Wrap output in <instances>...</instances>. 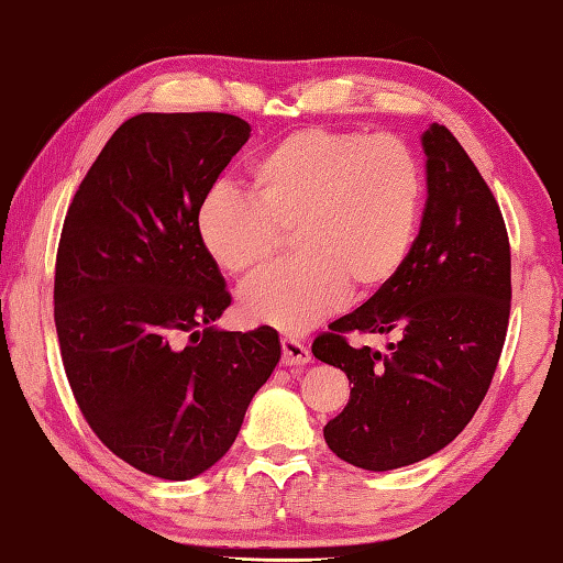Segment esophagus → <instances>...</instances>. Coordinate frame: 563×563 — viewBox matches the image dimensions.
<instances>
[{
    "label": "esophagus",
    "mask_w": 563,
    "mask_h": 563,
    "mask_svg": "<svg viewBox=\"0 0 563 563\" xmlns=\"http://www.w3.org/2000/svg\"><path fill=\"white\" fill-rule=\"evenodd\" d=\"M311 362V350L294 338L282 340V364L286 366H303Z\"/></svg>",
    "instance_id": "esophagus-1"
}]
</instances>
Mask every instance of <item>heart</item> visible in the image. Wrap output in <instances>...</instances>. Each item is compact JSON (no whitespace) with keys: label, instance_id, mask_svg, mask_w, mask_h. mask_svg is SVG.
Instances as JSON below:
<instances>
[{"label":"heart","instance_id":"heart-1","mask_svg":"<svg viewBox=\"0 0 563 563\" xmlns=\"http://www.w3.org/2000/svg\"><path fill=\"white\" fill-rule=\"evenodd\" d=\"M422 194L418 157L396 135L306 129L252 159L245 197L216 187L201 199L199 243L218 267L247 279L291 231L296 257L240 291L252 323L301 332L404 269L416 243Z\"/></svg>","mask_w":563,"mask_h":563}]
</instances>
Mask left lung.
Returning a JSON list of instances; mask_svg holds the SVG:
<instances>
[{
    "label": "left lung",
    "mask_w": 563,
    "mask_h": 563,
    "mask_svg": "<svg viewBox=\"0 0 563 563\" xmlns=\"http://www.w3.org/2000/svg\"><path fill=\"white\" fill-rule=\"evenodd\" d=\"M428 201L404 269L313 340L347 374L345 410L323 428L332 452L366 472L428 459L484 400L510 318V243L498 201L440 123L422 133ZM347 331L391 334L389 352L352 349Z\"/></svg>",
    "instance_id": "left-lung-1"
}]
</instances>
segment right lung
<instances>
[{
	"instance_id": "1",
	"label": "right lung",
	"mask_w": 563,
	"mask_h": 563,
	"mask_svg": "<svg viewBox=\"0 0 563 563\" xmlns=\"http://www.w3.org/2000/svg\"><path fill=\"white\" fill-rule=\"evenodd\" d=\"M247 137L231 113H137L65 216L53 301L67 382L97 438L157 478H194L231 450L282 357L269 325H213L231 294L194 225Z\"/></svg>"
}]
</instances>
